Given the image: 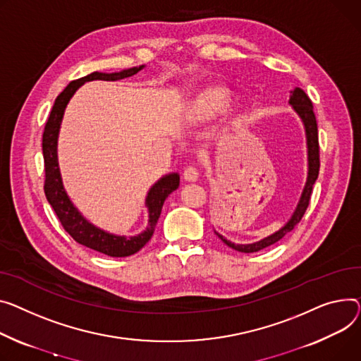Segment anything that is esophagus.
Instances as JSON below:
<instances>
[{"instance_id":"1","label":"esophagus","mask_w":361,"mask_h":361,"mask_svg":"<svg viewBox=\"0 0 361 361\" xmlns=\"http://www.w3.org/2000/svg\"><path fill=\"white\" fill-rule=\"evenodd\" d=\"M184 180L188 181V183H193V181H197L199 180V171L196 170L195 166H188L184 170V174H183Z\"/></svg>"}]
</instances>
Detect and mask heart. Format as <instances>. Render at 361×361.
I'll use <instances>...</instances> for the list:
<instances>
[{
    "mask_svg": "<svg viewBox=\"0 0 361 361\" xmlns=\"http://www.w3.org/2000/svg\"><path fill=\"white\" fill-rule=\"evenodd\" d=\"M232 106V92L219 85L204 88L195 100L191 118L195 122H212L224 116Z\"/></svg>",
    "mask_w": 361,
    "mask_h": 361,
    "instance_id": "1",
    "label": "heart"
}]
</instances>
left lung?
Masks as SVG:
<instances>
[{
	"instance_id": "1",
	"label": "left lung",
	"mask_w": 361,
	"mask_h": 361,
	"mask_svg": "<svg viewBox=\"0 0 361 361\" xmlns=\"http://www.w3.org/2000/svg\"><path fill=\"white\" fill-rule=\"evenodd\" d=\"M289 106L293 109V111L298 114V117L300 118V122L303 125V130H305V137H306V152H307V176H306V183L303 185L302 195L299 197V202L290 216V219L287 221L279 231L273 232L271 235L259 239V241L251 243V244H236L229 241L224 235H221L219 232L214 233L218 235L224 244H226L229 248L239 251V252H257L262 248H267L273 244H276L277 241L287 233L290 232L302 219V216L305 214L307 206H309V200H310V193H312V187H314L318 174H319V143H318V125H317V118H315V113H314V106H312V102L309 100V97L306 95V92L299 88L295 87L290 91L289 95Z\"/></svg>"
}]
</instances>
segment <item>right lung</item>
<instances>
[{
  "label": "right lung",
  "mask_w": 361,
  "mask_h": 361,
  "mask_svg": "<svg viewBox=\"0 0 361 361\" xmlns=\"http://www.w3.org/2000/svg\"><path fill=\"white\" fill-rule=\"evenodd\" d=\"M143 68H145V65H139L118 72H110V74L95 71L87 77L69 82L68 87L56 97L43 132L42 149L46 174L44 195L47 202H49V204L55 210L65 231L74 238L78 244L88 247L94 251H99L102 254H106L109 257H129L137 252L149 241L151 236L154 235L165 199L180 185V174L168 173L162 176L159 180H157L148 190L145 197V207L148 210V225L145 229L130 236L116 235L91 224L69 199L62 181L58 161V139L66 106L81 85L97 80L118 81L137 74Z\"/></svg>",
  "instance_id": "obj_1"
}]
</instances>
